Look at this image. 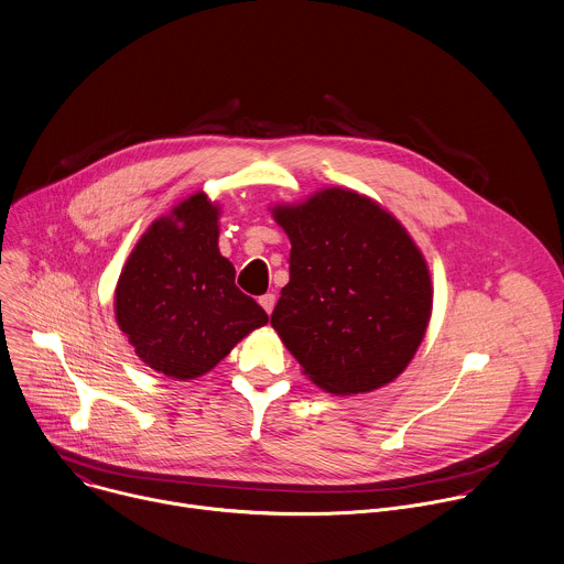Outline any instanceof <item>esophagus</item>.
<instances>
[{
  "label": "esophagus",
  "instance_id": "34e87169",
  "mask_svg": "<svg viewBox=\"0 0 564 564\" xmlns=\"http://www.w3.org/2000/svg\"><path fill=\"white\" fill-rule=\"evenodd\" d=\"M259 303H261V307H263L268 314H272L274 303H276V296H274V294H263V296L259 299Z\"/></svg>",
  "mask_w": 564,
  "mask_h": 564
}]
</instances>
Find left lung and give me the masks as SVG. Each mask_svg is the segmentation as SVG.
Listing matches in <instances>:
<instances>
[{"mask_svg":"<svg viewBox=\"0 0 564 564\" xmlns=\"http://www.w3.org/2000/svg\"><path fill=\"white\" fill-rule=\"evenodd\" d=\"M272 217L292 243L272 327L305 377L336 397L399 379L434 303L427 261L403 224L347 187L279 204Z\"/></svg>","mask_w":564,"mask_h":564,"instance_id":"left-lung-1","label":"left lung"}]
</instances>
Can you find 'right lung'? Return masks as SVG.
Instances as JSON below:
<instances>
[{
	"label": "right lung",
	"instance_id": "obj_1",
	"mask_svg": "<svg viewBox=\"0 0 564 564\" xmlns=\"http://www.w3.org/2000/svg\"><path fill=\"white\" fill-rule=\"evenodd\" d=\"M219 215L206 193L178 202L141 235L115 288L119 329L148 367L174 381L204 377L268 323L219 252Z\"/></svg>",
	"mask_w": 564,
	"mask_h": 564
}]
</instances>
